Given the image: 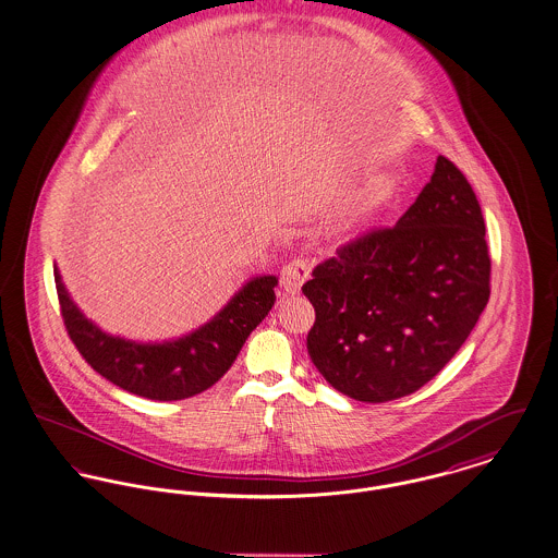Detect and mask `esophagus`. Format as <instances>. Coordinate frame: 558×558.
<instances>
[{
	"label": "esophagus",
	"instance_id": "obj_1",
	"mask_svg": "<svg viewBox=\"0 0 558 558\" xmlns=\"http://www.w3.org/2000/svg\"><path fill=\"white\" fill-rule=\"evenodd\" d=\"M311 275V262L306 258H294L292 262H288L283 266V275H281V283H283V290L288 294H296L302 288V283L308 279Z\"/></svg>",
	"mask_w": 558,
	"mask_h": 558
}]
</instances>
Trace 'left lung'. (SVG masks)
<instances>
[{
  "mask_svg": "<svg viewBox=\"0 0 558 558\" xmlns=\"http://www.w3.org/2000/svg\"><path fill=\"white\" fill-rule=\"evenodd\" d=\"M302 292L315 306L308 355L336 391L378 404L421 389L490 296L483 211L465 175L438 156L398 223L338 247Z\"/></svg>",
  "mask_w": 558,
  "mask_h": 558,
  "instance_id": "1",
  "label": "left lung"
}]
</instances>
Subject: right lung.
I'll return each instance as SVG.
<instances>
[{
	"label": "right lung",
	"mask_w": 558,
	"mask_h": 558,
	"mask_svg": "<svg viewBox=\"0 0 558 558\" xmlns=\"http://www.w3.org/2000/svg\"><path fill=\"white\" fill-rule=\"evenodd\" d=\"M54 281L65 330L90 368L116 387L158 402L186 400L216 385L272 308L277 286L272 275L254 277L192 335L149 344L101 332L80 313L59 270Z\"/></svg>",
	"instance_id": "right-lung-1"
}]
</instances>
